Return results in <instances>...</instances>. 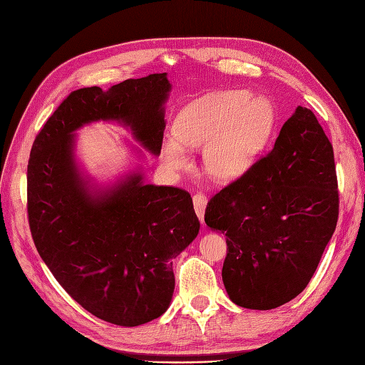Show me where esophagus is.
Here are the masks:
<instances>
[{"label":"esophagus","mask_w":365,"mask_h":365,"mask_svg":"<svg viewBox=\"0 0 365 365\" xmlns=\"http://www.w3.org/2000/svg\"><path fill=\"white\" fill-rule=\"evenodd\" d=\"M192 204H195V210H196L197 218L200 221H204L205 207H207V196L202 195V192H196V195L192 196Z\"/></svg>","instance_id":"1"}]
</instances>
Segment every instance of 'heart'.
<instances>
[{
  "instance_id": "heart-1",
  "label": "heart",
  "mask_w": 365,
  "mask_h": 365,
  "mask_svg": "<svg viewBox=\"0 0 365 365\" xmlns=\"http://www.w3.org/2000/svg\"><path fill=\"white\" fill-rule=\"evenodd\" d=\"M273 111L246 91H224L188 105L178 114L175 139L163 145L170 168L187 165L185 147H205V169L216 180H235L250 169L265 145Z\"/></svg>"
}]
</instances>
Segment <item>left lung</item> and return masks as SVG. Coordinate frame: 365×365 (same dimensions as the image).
Masks as SVG:
<instances>
[{
    "label": "left lung",
    "mask_w": 365,
    "mask_h": 365,
    "mask_svg": "<svg viewBox=\"0 0 365 365\" xmlns=\"http://www.w3.org/2000/svg\"><path fill=\"white\" fill-rule=\"evenodd\" d=\"M334 150L298 106L267 157L208 200L205 222L226 235L222 282L235 304L269 311L306 289L336 230Z\"/></svg>",
    "instance_id": "8db88e82"
}]
</instances>
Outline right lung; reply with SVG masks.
<instances>
[{"mask_svg":"<svg viewBox=\"0 0 365 365\" xmlns=\"http://www.w3.org/2000/svg\"><path fill=\"white\" fill-rule=\"evenodd\" d=\"M166 73L68 94L34 139L28 161V221L37 252L63 289L118 327L166 312L174 293L173 259L199 234L190 192L125 175L105 191L89 188L75 161L73 131L118 120L160 155Z\"/></svg>","mask_w":365,"mask_h":365,"instance_id":"obj_1","label":"right lung"}]
</instances>
